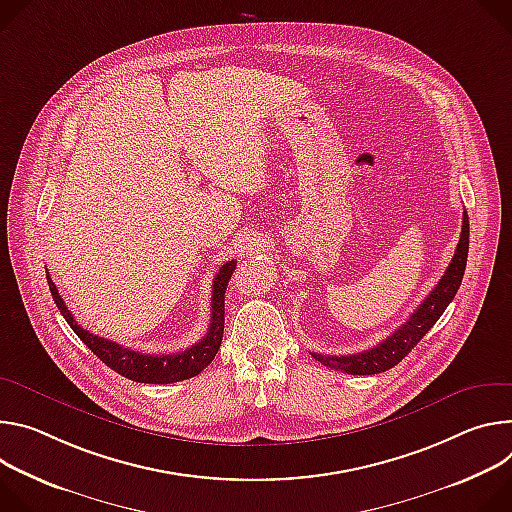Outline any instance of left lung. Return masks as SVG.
Here are the masks:
<instances>
[{"label":"left lung","mask_w":512,"mask_h":512,"mask_svg":"<svg viewBox=\"0 0 512 512\" xmlns=\"http://www.w3.org/2000/svg\"><path fill=\"white\" fill-rule=\"evenodd\" d=\"M468 246H470V219L464 211V223H462V234L460 242L453 254L445 274L439 278L435 289L425 297V301L415 309V313L396 329L392 335L382 339L370 350H364L360 354H348V356H325L311 352V356L321 362L323 366L331 370H342L346 374H380L390 370L392 366L399 364L419 342L423 335L437 323V319L443 315L447 305L456 297L466 262H468Z\"/></svg>","instance_id":"left-lung-1"}]
</instances>
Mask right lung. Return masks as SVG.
Instances as JSON below:
<instances>
[{
    "mask_svg": "<svg viewBox=\"0 0 512 512\" xmlns=\"http://www.w3.org/2000/svg\"><path fill=\"white\" fill-rule=\"evenodd\" d=\"M236 270V260H227L219 272L213 278V295H211V321L207 327V333L203 335L201 342L195 346L187 348L185 352L177 354H142L132 348H126L122 344L111 342V339L99 337L87 329H83L73 313L67 309L65 301L61 299L59 291H56V285L52 282L50 274H46L48 280V289L50 295L59 307L61 315L67 319L71 329L79 335L81 342L111 370H116L118 374L134 380V382H144V384H170V382H181L187 378L197 376L201 370H205L211 360L215 358L219 346H221V337H223V321H225V289L227 282H230L232 274Z\"/></svg>",
    "mask_w": 512,
    "mask_h": 512,
    "instance_id": "obj_1",
    "label": "right lung"
}]
</instances>
